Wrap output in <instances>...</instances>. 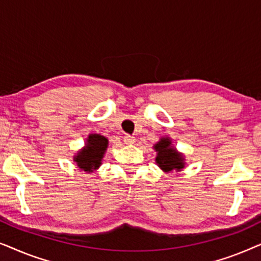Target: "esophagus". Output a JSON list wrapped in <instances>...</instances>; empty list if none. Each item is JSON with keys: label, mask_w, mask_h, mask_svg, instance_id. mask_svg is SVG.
Masks as SVG:
<instances>
[{"label": "esophagus", "mask_w": 261, "mask_h": 261, "mask_svg": "<svg viewBox=\"0 0 261 261\" xmlns=\"http://www.w3.org/2000/svg\"><path fill=\"white\" fill-rule=\"evenodd\" d=\"M123 142L126 145H133L135 142V138L132 137V135H124L123 137Z\"/></svg>", "instance_id": "obj_1"}]
</instances>
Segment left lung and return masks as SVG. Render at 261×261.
<instances>
[{
    "label": "left lung",
    "instance_id": "left-lung-1",
    "mask_svg": "<svg viewBox=\"0 0 261 261\" xmlns=\"http://www.w3.org/2000/svg\"><path fill=\"white\" fill-rule=\"evenodd\" d=\"M153 149L156 152L155 164L165 173L179 172L185 167V155L178 152L170 137H163L154 144Z\"/></svg>",
    "mask_w": 261,
    "mask_h": 261
}]
</instances>
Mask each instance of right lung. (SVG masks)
<instances>
[{
    "label": "right lung",
    "instance_id": "1",
    "mask_svg": "<svg viewBox=\"0 0 261 261\" xmlns=\"http://www.w3.org/2000/svg\"><path fill=\"white\" fill-rule=\"evenodd\" d=\"M109 141L101 134H89L85 139L84 147L80 149L73 155V163H76L78 169L85 172H94L102 165V159L105 156Z\"/></svg>",
    "mask_w": 261,
    "mask_h": 261
}]
</instances>
